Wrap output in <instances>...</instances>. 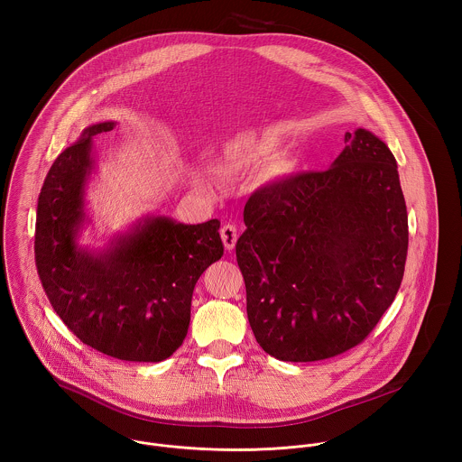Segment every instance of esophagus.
<instances>
[{"instance_id":"esophagus-1","label":"esophagus","mask_w":462,"mask_h":462,"mask_svg":"<svg viewBox=\"0 0 462 462\" xmlns=\"http://www.w3.org/2000/svg\"><path fill=\"white\" fill-rule=\"evenodd\" d=\"M220 236H222V242H224V247L227 251H233L235 245H236V240H238V229L235 224H224L220 227Z\"/></svg>"}]
</instances>
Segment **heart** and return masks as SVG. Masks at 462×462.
Returning a JSON list of instances; mask_svg holds the SVG:
<instances>
[{
	"mask_svg": "<svg viewBox=\"0 0 462 462\" xmlns=\"http://www.w3.org/2000/svg\"><path fill=\"white\" fill-rule=\"evenodd\" d=\"M272 149H273L272 138L253 136V134L240 136L238 140H235L233 143H229L226 147L217 167L222 172H240V171H245V169L260 163ZM264 169L268 171L270 176L281 178V176H286L293 169V163L288 154L273 152L264 160Z\"/></svg>",
	"mask_w": 462,
	"mask_h": 462,
	"instance_id": "heart-1",
	"label": "heart"
}]
</instances>
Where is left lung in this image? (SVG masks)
I'll return each instance as SVG.
<instances>
[{
	"label": "left lung",
	"instance_id": "8db88e82",
	"mask_svg": "<svg viewBox=\"0 0 462 462\" xmlns=\"http://www.w3.org/2000/svg\"><path fill=\"white\" fill-rule=\"evenodd\" d=\"M236 262L256 341L281 361L329 359L359 345L395 300L407 209L395 156L368 130L345 133L328 171L258 189Z\"/></svg>",
	"mask_w": 462,
	"mask_h": 462
}]
</instances>
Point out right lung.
<instances>
[{
	"label": "right lung",
	"instance_id": "add662e5",
	"mask_svg": "<svg viewBox=\"0 0 462 462\" xmlns=\"http://www.w3.org/2000/svg\"><path fill=\"white\" fill-rule=\"evenodd\" d=\"M114 126H88L53 162L37 202L35 264L53 310L79 341L116 359L160 363L189 332L200 273L224 254L220 222L151 217L103 253L81 249L92 138Z\"/></svg>",
	"mask_w": 462,
	"mask_h": 462
}]
</instances>
